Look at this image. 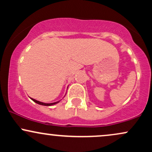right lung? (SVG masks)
I'll return each mask as SVG.
<instances>
[{"mask_svg": "<svg viewBox=\"0 0 152 152\" xmlns=\"http://www.w3.org/2000/svg\"><path fill=\"white\" fill-rule=\"evenodd\" d=\"M65 96H66V94H65ZM65 96H64V97H65ZM31 100L34 101V102L35 103H36V104H40V105H42V106H50L55 105V104H58V103L59 102H60V101H58V102H53V103H43V102H39V101L36 100V99H32V98H31Z\"/></svg>", "mask_w": 152, "mask_h": 152, "instance_id": "1", "label": "right lung"}]
</instances>
